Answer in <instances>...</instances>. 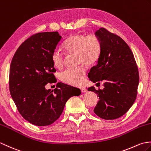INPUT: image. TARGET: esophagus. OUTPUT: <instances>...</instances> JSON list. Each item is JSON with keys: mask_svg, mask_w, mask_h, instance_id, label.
Masks as SVG:
<instances>
[{"mask_svg": "<svg viewBox=\"0 0 151 151\" xmlns=\"http://www.w3.org/2000/svg\"><path fill=\"white\" fill-rule=\"evenodd\" d=\"M80 90H81L82 93H86L87 91V89L86 88H81L80 89Z\"/></svg>", "mask_w": 151, "mask_h": 151, "instance_id": "obj_1", "label": "esophagus"}]
</instances>
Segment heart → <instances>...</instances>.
<instances>
[{"label": "heart", "instance_id": "obj_1", "mask_svg": "<svg viewBox=\"0 0 151 151\" xmlns=\"http://www.w3.org/2000/svg\"><path fill=\"white\" fill-rule=\"evenodd\" d=\"M66 53L76 54V63L91 65L99 60L102 51L100 38L96 35L74 34L69 36L63 43ZM52 64L57 68H62L64 62V53L55 50L51 55ZM86 70L82 65L65 69L60 77L62 82L74 86H80L85 82Z\"/></svg>", "mask_w": 151, "mask_h": 151}]
</instances>
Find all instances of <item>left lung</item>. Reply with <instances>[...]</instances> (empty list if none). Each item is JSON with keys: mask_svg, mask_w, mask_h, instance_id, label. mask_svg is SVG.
Instances as JSON below:
<instances>
[{"mask_svg": "<svg viewBox=\"0 0 151 151\" xmlns=\"http://www.w3.org/2000/svg\"><path fill=\"white\" fill-rule=\"evenodd\" d=\"M102 44L98 64L91 69L88 77L94 83L104 82V89L94 87L88 91L98 94L94 112L105 120H114L129 111L137 96L139 73L132 52L117 35L101 27L96 31ZM96 83V84H97Z\"/></svg>", "mask_w": 151, "mask_h": 151, "instance_id": "8db88e82", "label": "left lung"}]
</instances>
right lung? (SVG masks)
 Listing matches in <instances>:
<instances>
[{"instance_id":"right-lung-1","label":"right lung","mask_w":151,"mask_h":151,"mask_svg":"<svg viewBox=\"0 0 151 151\" xmlns=\"http://www.w3.org/2000/svg\"><path fill=\"white\" fill-rule=\"evenodd\" d=\"M61 38L57 31L34 34L17 49L11 62L10 94L20 114L35 125L54 123L70 98L81 94L80 89L61 82L54 90L45 88L57 82L51 55Z\"/></svg>"}]
</instances>
